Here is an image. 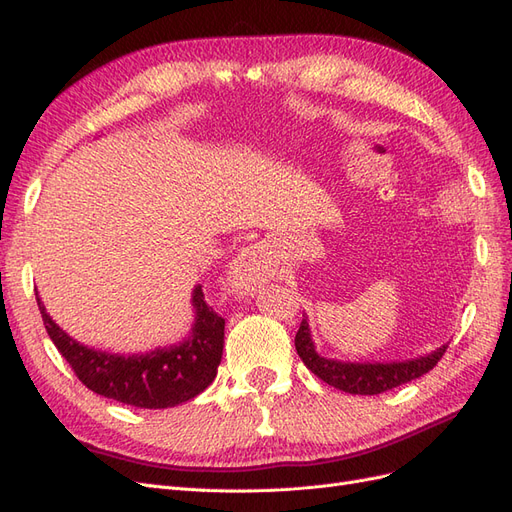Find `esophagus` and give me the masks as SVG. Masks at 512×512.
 <instances>
[{
	"label": "esophagus",
	"instance_id": "34e87169",
	"mask_svg": "<svg viewBox=\"0 0 512 512\" xmlns=\"http://www.w3.org/2000/svg\"><path fill=\"white\" fill-rule=\"evenodd\" d=\"M267 277H271V269L267 256H264V250L260 245H250L248 250H243L239 254V258L233 264L231 284L235 292L245 294L260 286L262 281H267Z\"/></svg>",
	"mask_w": 512,
	"mask_h": 512
}]
</instances>
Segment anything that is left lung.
Masks as SVG:
<instances>
[{
  "label": "left lung",
  "mask_w": 512,
  "mask_h": 512,
  "mask_svg": "<svg viewBox=\"0 0 512 512\" xmlns=\"http://www.w3.org/2000/svg\"><path fill=\"white\" fill-rule=\"evenodd\" d=\"M294 345H296L298 356H301V360L313 375H317L328 385L337 387L341 392L360 394V396H375L387 390H394V387L402 383H409L421 375L430 373L447 351V345H443L436 351H432L430 356H421L417 360H407V362H390V364H381V362L358 364V362L328 360L315 351V345L311 341L309 322L305 315H303L301 328L296 332Z\"/></svg>",
  "instance_id": "left-lung-1"
}]
</instances>
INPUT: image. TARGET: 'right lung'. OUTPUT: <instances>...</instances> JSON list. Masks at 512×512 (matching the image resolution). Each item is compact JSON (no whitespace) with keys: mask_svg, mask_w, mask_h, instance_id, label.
Listing matches in <instances>:
<instances>
[{"mask_svg":"<svg viewBox=\"0 0 512 512\" xmlns=\"http://www.w3.org/2000/svg\"><path fill=\"white\" fill-rule=\"evenodd\" d=\"M48 337L69 362L76 377L99 396L137 409H169L199 396L216 379L224 347V317L205 303L201 286L192 292L197 311L192 334L180 345L150 354L118 356L80 345L46 313L35 294Z\"/></svg>","mask_w":512,"mask_h":512,"instance_id":"add662e5","label":"right lung"}]
</instances>
